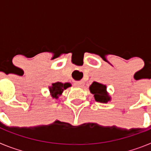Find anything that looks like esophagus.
Returning a JSON list of instances; mask_svg holds the SVG:
<instances>
[{"mask_svg": "<svg viewBox=\"0 0 151 151\" xmlns=\"http://www.w3.org/2000/svg\"><path fill=\"white\" fill-rule=\"evenodd\" d=\"M74 85L76 87L78 88H82L85 85V82L83 81H78V82H76L74 83Z\"/></svg>", "mask_w": 151, "mask_h": 151, "instance_id": "obj_1", "label": "esophagus"}]
</instances>
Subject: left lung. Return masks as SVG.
<instances>
[{
  "label": "left lung",
  "instance_id": "1",
  "mask_svg": "<svg viewBox=\"0 0 151 151\" xmlns=\"http://www.w3.org/2000/svg\"><path fill=\"white\" fill-rule=\"evenodd\" d=\"M89 89L91 93L94 94V99L97 102L107 103L111 100V97L106 91V86L105 85L94 82L89 87Z\"/></svg>",
  "mask_w": 151,
  "mask_h": 151
}]
</instances>
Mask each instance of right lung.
Returning a JSON list of instances; mask_svg holds the SVG:
<instances>
[{
  "label": "right lung",
  "instance_id": "1",
  "mask_svg": "<svg viewBox=\"0 0 151 151\" xmlns=\"http://www.w3.org/2000/svg\"><path fill=\"white\" fill-rule=\"evenodd\" d=\"M70 86H71V84L69 83H61L59 82L53 83L51 86L49 87L50 95L54 99H57L59 96L62 94L63 91Z\"/></svg>",
  "mask_w": 151,
  "mask_h": 151
}]
</instances>
